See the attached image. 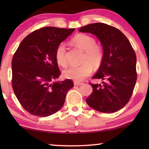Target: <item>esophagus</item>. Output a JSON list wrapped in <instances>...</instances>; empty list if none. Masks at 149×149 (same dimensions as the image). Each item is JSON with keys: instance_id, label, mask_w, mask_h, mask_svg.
Instances as JSON below:
<instances>
[{"instance_id": "34e87169", "label": "esophagus", "mask_w": 149, "mask_h": 149, "mask_svg": "<svg viewBox=\"0 0 149 149\" xmlns=\"http://www.w3.org/2000/svg\"><path fill=\"white\" fill-rule=\"evenodd\" d=\"M82 84H83V83H81V82H79V81H74V85H81Z\"/></svg>"}]
</instances>
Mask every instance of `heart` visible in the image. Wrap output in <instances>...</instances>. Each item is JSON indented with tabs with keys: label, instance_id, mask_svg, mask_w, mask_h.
I'll list each match as a JSON object with an SVG mask.
<instances>
[{
	"label": "heart",
	"instance_id": "heart-1",
	"mask_svg": "<svg viewBox=\"0 0 149 149\" xmlns=\"http://www.w3.org/2000/svg\"><path fill=\"white\" fill-rule=\"evenodd\" d=\"M72 42L85 52L83 62L80 66H70L65 69L63 75L67 79L75 81L83 80L92 72V66H99L103 58V50L96 45L95 38L85 34H79L72 38ZM56 60L60 66L64 67L67 64L66 49L64 43L58 46L56 51Z\"/></svg>",
	"mask_w": 149,
	"mask_h": 149
}]
</instances>
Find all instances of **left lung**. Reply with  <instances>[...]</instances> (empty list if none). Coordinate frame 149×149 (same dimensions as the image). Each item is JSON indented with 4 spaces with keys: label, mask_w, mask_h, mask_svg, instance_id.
<instances>
[{
    "label": "left lung",
    "mask_w": 149,
    "mask_h": 149,
    "mask_svg": "<svg viewBox=\"0 0 149 149\" xmlns=\"http://www.w3.org/2000/svg\"><path fill=\"white\" fill-rule=\"evenodd\" d=\"M79 32L95 35L103 49V58L93 79L102 84H91V94L86 99L97 111L111 113L123 109L129 102L137 79L136 56L127 38L117 28L103 23L83 26Z\"/></svg>",
    "instance_id": "8db88e82"
}]
</instances>
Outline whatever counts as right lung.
<instances>
[{
    "mask_svg": "<svg viewBox=\"0 0 149 149\" xmlns=\"http://www.w3.org/2000/svg\"><path fill=\"white\" fill-rule=\"evenodd\" d=\"M74 30L40 28L24 38L14 54L12 87L22 107L31 115L45 117L56 113L74 86L70 79L57 81L61 72L56 51Z\"/></svg>",
    "mask_w": 149,
    "mask_h": 149,
    "instance_id": "right-lung-1",
    "label": "right lung"
}]
</instances>
